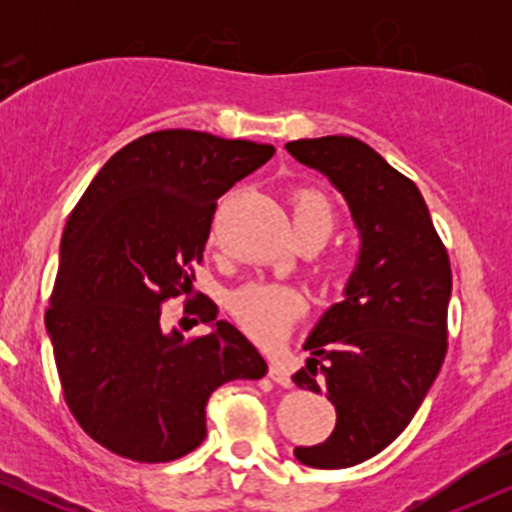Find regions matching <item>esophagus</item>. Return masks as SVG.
<instances>
[{"instance_id":"esophagus-1","label":"esophagus","mask_w":512,"mask_h":512,"mask_svg":"<svg viewBox=\"0 0 512 512\" xmlns=\"http://www.w3.org/2000/svg\"><path fill=\"white\" fill-rule=\"evenodd\" d=\"M269 378H272L276 385H281V387H291V373H289V368L284 366V363L274 361L272 366H269Z\"/></svg>"}]
</instances>
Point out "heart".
<instances>
[{
    "label": "heart",
    "mask_w": 512,
    "mask_h": 512,
    "mask_svg": "<svg viewBox=\"0 0 512 512\" xmlns=\"http://www.w3.org/2000/svg\"><path fill=\"white\" fill-rule=\"evenodd\" d=\"M293 228L296 236L315 231L322 238L330 236L334 211L325 197L315 190H298L291 199ZM233 315L255 339L279 342L289 332L291 322L305 310V296L291 284L274 281H250L228 298Z\"/></svg>",
    "instance_id": "1"
}]
</instances>
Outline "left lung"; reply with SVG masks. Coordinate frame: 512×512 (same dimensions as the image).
<instances>
[{
    "mask_svg": "<svg viewBox=\"0 0 512 512\" xmlns=\"http://www.w3.org/2000/svg\"><path fill=\"white\" fill-rule=\"evenodd\" d=\"M286 151L344 197L358 255L342 289L305 339L301 390L325 392L332 436L296 448L298 462L344 469L395 440L431 390L448 349L452 274L419 187L354 137L298 139Z\"/></svg>",
    "mask_w": 512,
    "mask_h": 512,
    "instance_id": "obj_1",
    "label": "left lung"
}]
</instances>
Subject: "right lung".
I'll return each instance as SVG.
<instances>
[{
	"instance_id": "right-lung-1",
	"label": "right lung",
	"mask_w": 512,
	"mask_h": 512,
	"mask_svg": "<svg viewBox=\"0 0 512 512\" xmlns=\"http://www.w3.org/2000/svg\"><path fill=\"white\" fill-rule=\"evenodd\" d=\"M274 156V146L163 129L122 146L79 199L60 245L45 313L64 399L103 448L173 462L207 436L211 392L260 380L267 361L214 301L204 337L163 330V301L192 289L216 199ZM197 322V320H195Z\"/></svg>"
}]
</instances>
